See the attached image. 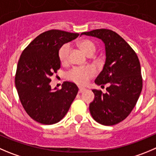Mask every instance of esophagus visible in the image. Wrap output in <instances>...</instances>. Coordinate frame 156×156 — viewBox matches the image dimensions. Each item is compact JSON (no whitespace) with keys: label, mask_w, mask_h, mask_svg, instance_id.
I'll use <instances>...</instances> for the list:
<instances>
[{"label":"esophagus","mask_w":156,"mask_h":156,"mask_svg":"<svg viewBox=\"0 0 156 156\" xmlns=\"http://www.w3.org/2000/svg\"><path fill=\"white\" fill-rule=\"evenodd\" d=\"M85 90H86L85 88H83V87H80V88H79V93H83V92L85 91Z\"/></svg>","instance_id":"esophagus-1"}]
</instances>
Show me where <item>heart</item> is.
<instances>
[{
  "mask_svg": "<svg viewBox=\"0 0 156 156\" xmlns=\"http://www.w3.org/2000/svg\"><path fill=\"white\" fill-rule=\"evenodd\" d=\"M79 47L88 56H92L96 51L94 43L89 40H83L79 43ZM70 45L65 44L58 50V58L62 64H65L69 60ZM96 74L94 68L92 66H74L66 74L67 80L73 81L78 85H86Z\"/></svg>",
  "mask_w": 156,
  "mask_h": 156,
  "instance_id": "b5f03b06",
  "label": "heart"
}]
</instances>
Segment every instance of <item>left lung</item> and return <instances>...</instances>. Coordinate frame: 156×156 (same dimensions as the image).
Wrapping results in <instances>:
<instances>
[{"mask_svg": "<svg viewBox=\"0 0 156 156\" xmlns=\"http://www.w3.org/2000/svg\"><path fill=\"white\" fill-rule=\"evenodd\" d=\"M82 34L101 39L106 47V62L95 83L108 87L106 93L93 90L95 99L90 112L99 123L115 125L129 115L140 96L142 78L139 58L128 43L111 30L96 29Z\"/></svg>", "mask_w": 156, "mask_h": 156, "instance_id": "8db88e82", "label": "left lung"}]
</instances>
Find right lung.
Wrapping results in <instances>:
<instances>
[{
  "label": "right lung",
  "instance_id": "obj_1",
  "mask_svg": "<svg viewBox=\"0 0 156 156\" xmlns=\"http://www.w3.org/2000/svg\"><path fill=\"white\" fill-rule=\"evenodd\" d=\"M79 34L50 30L37 37L20 55L15 74V86L23 109L30 117L44 125L58 122L69 110L78 87L63 82L61 90L53 91L50 76L60 68L58 50ZM57 88H55L56 90Z\"/></svg>",
  "mask_w": 156,
  "mask_h": 156
}]
</instances>
